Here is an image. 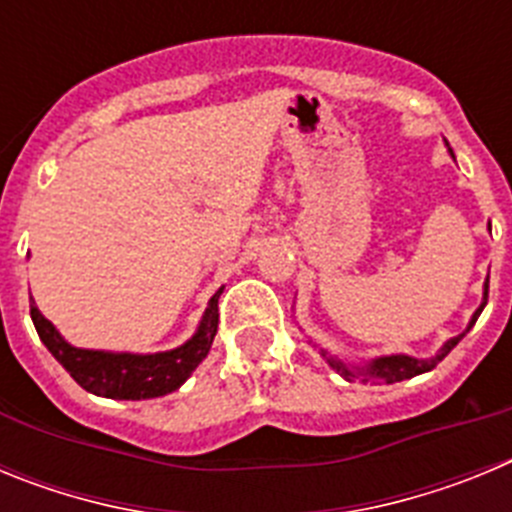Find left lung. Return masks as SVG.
<instances>
[{"mask_svg":"<svg viewBox=\"0 0 512 512\" xmlns=\"http://www.w3.org/2000/svg\"><path fill=\"white\" fill-rule=\"evenodd\" d=\"M451 156H454V153H451ZM487 289H490V277H487V282H485V297H482V305L474 310L467 330L443 343V346L438 348L436 356H428V359H415V356H408V354H390V356H377V359L364 361V364H348V361L338 359V356H330L325 348H320V356H323V359L328 361L330 369H336L343 379H361V382H377L379 379V382L395 384V382H402V379H413V377H418V374L431 372L433 366H436L438 361L446 359L451 348H454L461 338L467 336L469 330H472V325L477 323L479 312L485 310V305H487Z\"/></svg>","mask_w":512,"mask_h":512,"instance_id":"left-lung-1","label":"left lung"}]
</instances>
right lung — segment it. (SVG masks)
Wrapping results in <instances>:
<instances>
[{"instance_id":"1","label":"right lung","mask_w":512,"mask_h":512,"mask_svg":"<svg viewBox=\"0 0 512 512\" xmlns=\"http://www.w3.org/2000/svg\"><path fill=\"white\" fill-rule=\"evenodd\" d=\"M220 287L210 297L194 336L182 346L158 354H130V351H102V348L71 346L58 333L56 325L30 300V318L45 348L56 356L58 364L74 377L79 387L97 397L110 400H153L179 390L197 366L202 364L217 333V300L223 295Z\"/></svg>"}]
</instances>
